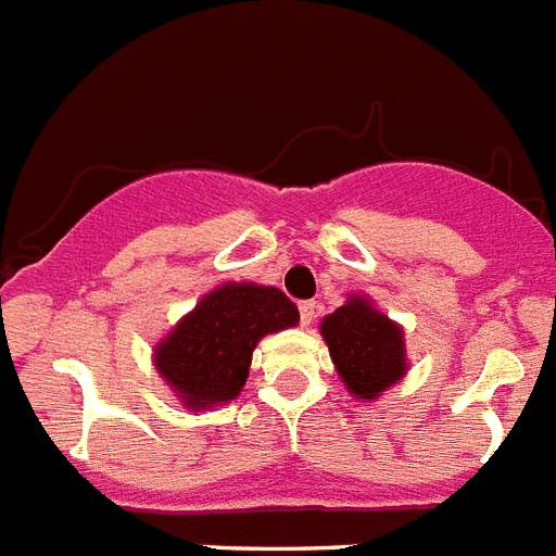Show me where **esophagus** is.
<instances>
[{"mask_svg": "<svg viewBox=\"0 0 556 556\" xmlns=\"http://www.w3.org/2000/svg\"><path fill=\"white\" fill-rule=\"evenodd\" d=\"M317 308H320V306H317L314 301H303L301 303V323H303V326H308V323L317 317Z\"/></svg>", "mask_w": 556, "mask_h": 556, "instance_id": "obj_1", "label": "esophagus"}]
</instances>
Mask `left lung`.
I'll use <instances>...</instances> for the list:
<instances>
[{
	"label": "left lung",
	"mask_w": 556,
	"mask_h": 556,
	"mask_svg": "<svg viewBox=\"0 0 556 556\" xmlns=\"http://www.w3.org/2000/svg\"><path fill=\"white\" fill-rule=\"evenodd\" d=\"M320 333L342 384L362 401H376L406 376L404 328L362 294H351L345 306L328 314Z\"/></svg>",
	"instance_id": "left-lung-1"
}]
</instances>
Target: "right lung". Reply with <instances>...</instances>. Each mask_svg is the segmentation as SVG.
Wrapping results in <instances>:
<instances>
[{
  "instance_id": "add662e5",
  "label": "right lung",
  "mask_w": 556,
  "mask_h": 556,
  "mask_svg": "<svg viewBox=\"0 0 556 556\" xmlns=\"http://www.w3.org/2000/svg\"><path fill=\"white\" fill-rule=\"evenodd\" d=\"M298 323L281 289L223 283L155 345V370L186 409L223 406L242 392L258 339Z\"/></svg>"
}]
</instances>
